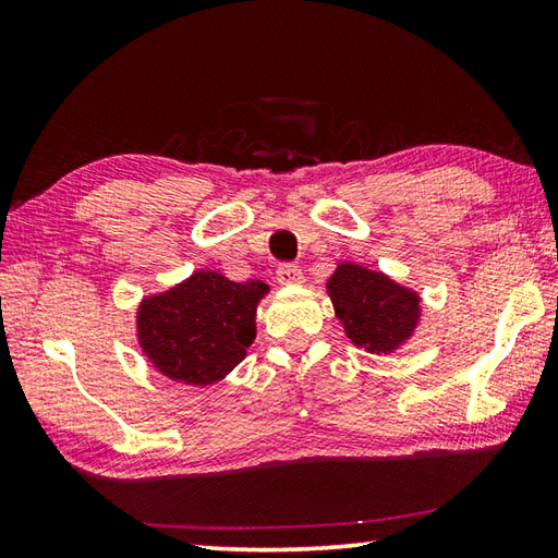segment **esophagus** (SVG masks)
I'll return each instance as SVG.
<instances>
[{
    "mask_svg": "<svg viewBox=\"0 0 558 558\" xmlns=\"http://www.w3.org/2000/svg\"><path fill=\"white\" fill-rule=\"evenodd\" d=\"M276 278H278L280 286H298V282L304 280L300 266H294V264H278Z\"/></svg>",
    "mask_w": 558,
    "mask_h": 558,
    "instance_id": "esophagus-1",
    "label": "esophagus"
}]
</instances>
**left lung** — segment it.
<instances>
[{"label":"left lung","instance_id":"8db88e82","mask_svg":"<svg viewBox=\"0 0 558 558\" xmlns=\"http://www.w3.org/2000/svg\"><path fill=\"white\" fill-rule=\"evenodd\" d=\"M328 294L348 338L369 352L396 350L417 326L420 298L384 272L340 264L328 280Z\"/></svg>","mask_w":558,"mask_h":558}]
</instances>
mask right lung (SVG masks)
Masks as SVG:
<instances>
[{"label": "right lung", "instance_id": "1", "mask_svg": "<svg viewBox=\"0 0 558 558\" xmlns=\"http://www.w3.org/2000/svg\"><path fill=\"white\" fill-rule=\"evenodd\" d=\"M266 292L260 280L232 282L220 272L198 270L182 286L141 304V348L174 381L216 384L254 342L256 304Z\"/></svg>", "mask_w": 558, "mask_h": 558}]
</instances>
